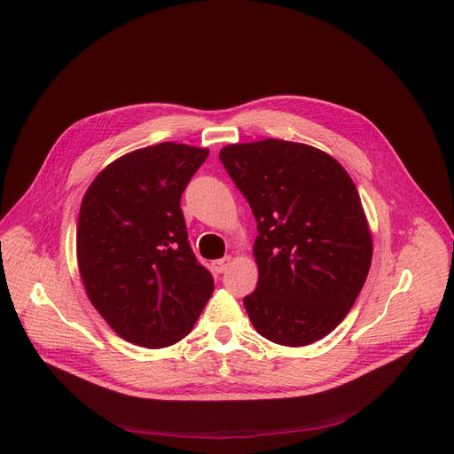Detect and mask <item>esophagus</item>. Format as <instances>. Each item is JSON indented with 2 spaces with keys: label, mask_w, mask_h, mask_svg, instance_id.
Listing matches in <instances>:
<instances>
[{
  "label": "esophagus",
  "mask_w": 454,
  "mask_h": 454,
  "mask_svg": "<svg viewBox=\"0 0 454 454\" xmlns=\"http://www.w3.org/2000/svg\"><path fill=\"white\" fill-rule=\"evenodd\" d=\"M231 265V258L230 255H224L223 260H216L215 263H213V267H215V270L219 272V274H223V272H226V269Z\"/></svg>",
  "instance_id": "esophagus-1"
}]
</instances>
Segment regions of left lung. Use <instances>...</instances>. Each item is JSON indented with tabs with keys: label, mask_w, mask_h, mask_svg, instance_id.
<instances>
[{
	"label": "left lung",
	"mask_w": 454,
	"mask_h": 454,
	"mask_svg": "<svg viewBox=\"0 0 454 454\" xmlns=\"http://www.w3.org/2000/svg\"><path fill=\"white\" fill-rule=\"evenodd\" d=\"M219 160L258 221L260 278L243 299L260 336L319 341L360 294L372 241L356 185L332 155L301 143L228 145Z\"/></svg>",
	"instance_id": "8db88e82"
}]
</instances>
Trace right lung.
<instances>
[{
  "mask_svg": "<svg viewBox=\"0 0 454 454\" xmlns=\"http://www.w3.org/2000/svg\"><path fill=\"white\" fill-rule=\"evenodd\" d=\"M209 150L161 143L118 157L87 189L75 248L92 306L122 340L178 343L213 293L187 239L182 192Z\"/></svg>",
  "mask_w": 454,
  "mask_h": 454,
  "instance_id": "obj_1",
  "label": "right lung"
}]
</instances>
